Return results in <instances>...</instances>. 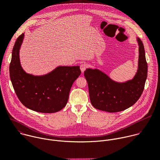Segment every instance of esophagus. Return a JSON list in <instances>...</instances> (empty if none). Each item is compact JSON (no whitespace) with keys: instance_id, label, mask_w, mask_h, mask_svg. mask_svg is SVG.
<instances>
[{"instance_id":"obj_1","label":"esophagus","mask_w":160,"mask_h":160,"mask_svg":"<svg viewBox=\"0 0 160 160\" xmlns=\"http://www.w3.org/2000/svg\"><path fill=\"white\" fill-rule=\"evenodd\" d=\"M87 68V65L85 63H83L80 65V70H81V72L82 73H83L85 72V70H86V68Z\"/></svg>"}]
</instances>
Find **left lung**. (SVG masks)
<instances>
[{
	"label": "left lung",
	"instance_id": "obj_1",
	"mask_svg": "<svg viewBox=\"0 0 160 160\" xmlns=\"http://www.w3.org/2000/svg\"><path fill=\"white\" fill-rule=\"evenodd\" d=\"M138 70L133 79L119 83L111 80L98 69L88 68L84 72L87 81L90 102L99 110L115 112L133 105L140 98L148 75V64L144 45L139 38Z\"/></svg>",
	"mask_w": 160,
	"mask_h": 160
}]
</instances>
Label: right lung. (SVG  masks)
I'll use <instances>...</instances> for the list:
<instances>
[{"label": "right lung", "mask_w": 160, "mask_h": 160, "mask_svg": "<svg viewBox=\"0 0 160 160\" xmlns=\"http://www.w3.org/2000/svg\"><path fill=\"white\" fill-rule=\"evenodd\" d=\"M24 33L16 39L9 66L10 78L15 92L25 107L33 111L52 113L67 104L71 87L80 76V66H58L42 76L27 73L19 61V49Z\"/></svg>", "instance_id": "1"}]
</instances>
